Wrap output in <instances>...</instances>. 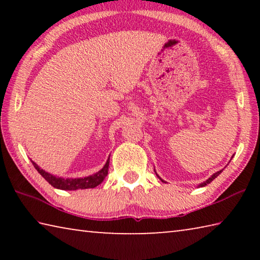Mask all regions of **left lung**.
<instances>
[{"label": "left lung", "mask_w": 260, "mask_h": 260, "mask_svg": "<svg viewBox=\"0 0 260 260\" xmlns=\"http://www.w3.org/2000/svg\"><path fill=\"white\" fill-rule=\"evenodd\" d=\"M221 172H222V170H221V171H218V172H215L213 175H211V178H209L208 180H206L205 182L201 183V184H200V187H204V186H206V184H209L211 181H213V180H214L215 178H217L218 175H219L220 173H221ZM157 177H158V175H157ZM160 180H161V179H160ZM161 181H162V180H161Z\"/></svg>", "instance_id": "left-lung-1"}]
</instances>
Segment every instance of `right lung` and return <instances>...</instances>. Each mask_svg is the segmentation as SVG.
Masks as SVG:
<instances>
[{
    "instance_id": "right-lung-1",
    "label": "right lung",
    "mask_w": 260,
    "mask_h": 260,
    "mask_svg": "<svg viewBox=\"0 0 260 260\" xmlns=\"http://www.w3.org/2000/svg\"><path fill=\"white\" fill-rule=\"evenodd\" d=\"M33 162L35 170L40 173L43 178H45L48 182H49L52 187L57 189H61V190H77V189H88V188H95L99 186L100 183L103 182V180L108 175L109 170V162L110 157L108 158L107 162L103 166L102 170H100L98 173L86 178H77V179H64V178H57L55 175L46 172L42 169H40L37 165V162Z\"/></svg>"
}]
</instances>
